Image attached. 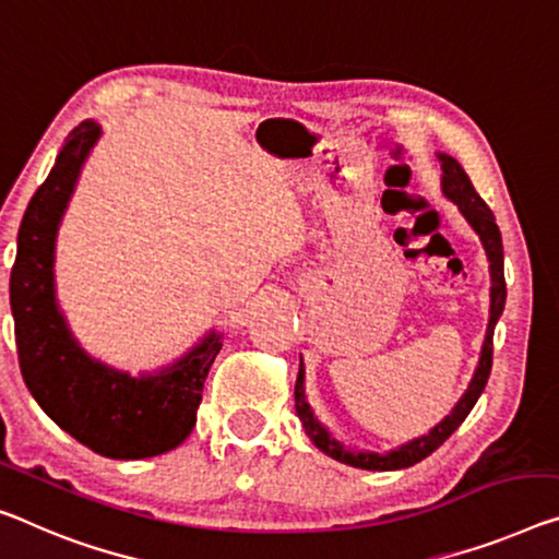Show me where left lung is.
Returning <instances> with one entry per match:
<instances>
[{
  "instance_id": "left-lung-1",
  "label": "left lung",
  "mask_w": 559,
  "mask_h": 559,
  "mask_svg": "<svg viewBox=\"0 0 559 559\" xmlns=\"http://www.w3.org/2000/svg\"><path fill=\"white\" fill-rule=\"evenodd\" d=\"M437 159L442 162V194L457 204V210L462 212V217L467 219V225L477 231L479 242L485 247L487 262H489V280H492V287H489V322H487V334H485V345L483 352H479V362L475 369V377H472L469 388L462 394L457 405L450 412L448 417L442 419L440 425H435L427 435L417 437L407 444H402L397 450L390 452H357L349 450L345 444L337 442L332 437V432L324 427L320 419L314 417L312 407H309L307 394H305V365L302 357H299V374H297V384H295V409L297 417L302 419V427L309 440L314 442L317 450H322L328 457L345 462L349 467H359V469H377V472H390V469H405L423 462L429 457L440 444L448 440V437L457 429L465 417L475 407V402L483 394L489 369H492V334H495V324L500 320L502 309H504V299H508V285H504V254H502V235L500 227H497L492 210L487 207L483 197L475 192L472 187L467 171L462 169V165L450 154H437Z\"/></svg>"
}]
</instances>
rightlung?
<instances>
[{"label":"right lung","instance_id":"obj_1","mask_svg":"<svg viewBox=\"0 0 559 559\" xmlns=\"http://www.w3.org/2000/svg\"><path fill=\"white\" fill-rule=\"evenodd\" d=\"M99 134L94 122L74 127L22 217L10 277L16 355L32 397L64 432L102 457L144 460L190 437L222 334L210 332L177 362L142 377L92 359L72 337L57 305L55 242Z\"/></svg>","mask_w":559,"mask_h":559}]
</instances>
